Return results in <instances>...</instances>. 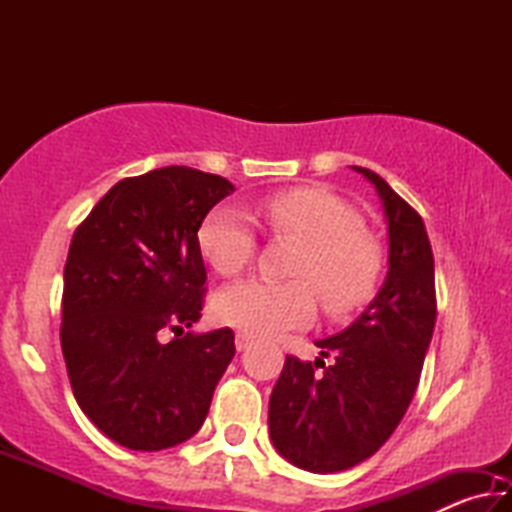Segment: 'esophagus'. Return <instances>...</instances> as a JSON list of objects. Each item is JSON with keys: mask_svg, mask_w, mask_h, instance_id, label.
I'll list each match as a JSON object with an SVG mask.
<instances>
[{"mask_svg": "<svg viewBox=\"0 0 512 512\" xmlns=\"http://www.w3.org/2000/svg\"><path fill=\"white\" fill-rule=\"evenodd\" d=\"M250 343H253V336L246 334V332H237V336H235V345H237V350H239V352H244L246 348H250Z\"/></svg>", "mask_w": 512, "mask_h": 512, "instance_id": "obj_1", "label": "esophagus"}]
</instances>
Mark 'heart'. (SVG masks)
<instances>
[{"mask_svg": "<svg viewBox=\"0 0 512 512\" xmlns=\"http://www.w3.org/2000/svg\"><path fill=\"white\" fill-rule=\"evenodd\" d=\"M257 212L273 235L302 246L293 275L305 280L246 277L228 284L214 298V314L223 323L268 336L314 318V289L334 316L350 314L375 296L384 248L361 228V214L343 198L325 189L296 187L268 196ZM198 246L221 275H235L255 255L253 219L235 205H216L198 228Z\"/></svg>", "mask_w": 512, "mask_h": 512, "instance_id": "b5f03b06", "label": "heart"}]
</instances>
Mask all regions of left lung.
I'll return each instance as SVG.
<instances>
[{
  "label": "left lung",
  "instance_id": "obj_1",
  "mask_svg": "<svg viewBox=\"0 0 512 512\" xmlns=\"http://www.w3.org/2000/svg\"><path fill=\"white\" fill-rule=\"evenodd\" d=\"M388 223V273L375 300L343 332L316 341L320 357H287L268 402L277 452L307 472H341L391 438L415 395L436 325L433 253L422 216L375 171ZM334 356L329 367L324 359Z\"/></svg>",
  "mask_w": 512,
  "mask_h": 512
}]
</instances>
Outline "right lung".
<instances>
[{
    "label": "right lung",
    "instance_id": "right-lung-1",
    "mask_svg": "<svg viewBox=\"0 0 512 512\" xmlns=\"http://www.w3.org/2000/svg\"><path fill=\"white\" fill-rule=\"evenodd\" d=\"M232 192L214 173L153 169L119 180L74 232L60 345L76 402L121 447L192 438L235 357L230 327L185 334L205 298L198 228Z\"/></svg>",
    "mask_w": 512,
    "mask_h": 512
}]
</instances>
